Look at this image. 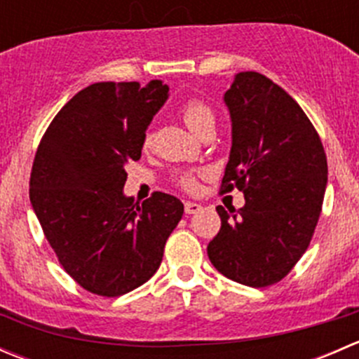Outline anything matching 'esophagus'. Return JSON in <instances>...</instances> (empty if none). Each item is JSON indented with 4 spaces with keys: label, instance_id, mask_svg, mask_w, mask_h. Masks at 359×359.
I'll use <instances>...</instances> for the list:
<instances>
[{
    "label": "esophagus",
    "instance_id": "1",
    "mask_svg": "<svg viewBox=\"0 0 359 359\" xmlns=\"http://www.w3.org/2000/svg\"><path fill=\"white\" fill-rule=\"evenodd\" d=\"M184 210H186L187 215H193V213L201 212V205L200 203H194V201H186L184 203Z\"/></svg>",
    "mask_w": 359,
    "mask_h": 359
}]
</instances>
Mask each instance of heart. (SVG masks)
<instances>
[{
  "label": "heart",
  "mask_w": 359,
  "mask_h": 359,
  "mask_svg": "<svg viewBox=\"0 0 359 359\" xmlns=\"http://www.w3.org/2000/svg\"><path fill=\"white\" fill-rule=\"evenodd\" d=\"M180 116H182L184 123L189 126L191 132H194L196 135H200L203 130H206L208 126H215V114L210 109L208 104H205L200 99H187L180 106ZM151 142H153V135L146 133L144 135V147H149ZM177 182H179L180 187L191 191V193L198 189V175L193 172L180 173L177 177Z\"/></svg>",
  "instance_id": "heart-1"
}]
</instances>
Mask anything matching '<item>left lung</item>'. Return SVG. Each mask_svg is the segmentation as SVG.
I'll use <instances>...</instances> for the list:
<instances>
[{
	"label": "left lung",
	"mask_w": 359,
	"mask_h": 359,
	"mask_svg": "<svg viewBox=\"0 0 359 359\" xmlns=\"http://www.w3.org/2000/svg\"><path fill=\"white\" fill-rule=\"evenodd\" d=\"M224 102L233 146L220 189L243 191L245 206H217L222 226L206 252L229 280L269 287L309 247L327 189V154L302 107L260 72L236 74Z\"/></svg>",
	"instance_id": "8db88e82"
}]
</instances>
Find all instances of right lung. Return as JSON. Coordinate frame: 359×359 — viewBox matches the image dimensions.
I'll return each instance as SVG.
<instances>
[{
  "label": "right lung",
  "instance_id": "1",
  "mask_svg": "<svg viewBox=\"0 0 359 359\" xmlns=\"http://www.w3.org/2000/svg\"><path fill=\"white\" fill-rule=\"evenodd\" d=\"M166 99L159 79L93 83L57 112L36 151L32 208L64 271L95 295L119 297L146 283L182 219L175 196L154 193L139 205L123 194L126 163L140 159Z\"/></svg>",
  "mask_w": 359,
  "mask_h": 359
}]
</instances>
